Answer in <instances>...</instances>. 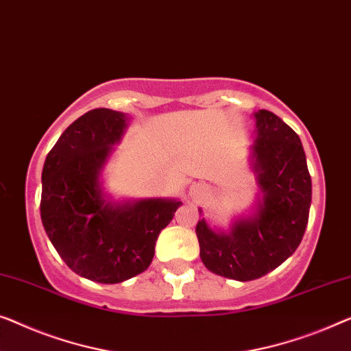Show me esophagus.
<instances>
[{
	"mask_svg": "<svg viewBox=\"0 0 351 351\" xmlns=\"http://www.w3.org/2000/svg\"><path fill=\"white\" fill-rule=\"evenodd\" d=\"M207 191H209V190H207V186L204 184H193L190 186V190H188V196H190L191 201L199 202V201L204 199Z\"/></svg>",
	"mask_w": 351,
	"mask_h": 351,
	"instance_id": "1",
	"label": "esophagus"
}]
</instances>
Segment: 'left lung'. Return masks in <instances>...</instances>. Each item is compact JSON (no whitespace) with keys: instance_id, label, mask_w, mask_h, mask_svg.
<instances>
[{"instance_id":"8db88e82","label":"left lung","mask_w":351,"mask_h":351,"mask_svg":"<svg viewBox=\"0 0 351 351\" xmlns=\"http://www.w3.org/2000/svg\"><path fill=\"white\" fill-rule=\"evenodd\" d=\"M253 117L256 141L250 158L260 188L256 206L237 217L228 231L212 228L204 217L196 225L204 266L239 282L266 276L296 252L312 202V180L299 136L269 110Z\"/></svg>"}]
</instances>
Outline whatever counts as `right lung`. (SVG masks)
<instances>
[{"label":"right lung","instance_id":"right-lung-1","mask_svg":"<svg viewBox=\"0 0 351 351\" xmlns=\"http://www.w3.org/2000/svg\"><path fill=\"white\" fill-rule=\"evenodd\" d=\"M130 119L112 109H93L60 136L43 167L40 220L62 256L80 277L120 283L144 272L155 242L182 206L155 197L114 201L103 171Z\"/></svg>","mask_w":351,"mask_h":351}]
</instances>
